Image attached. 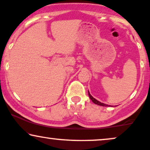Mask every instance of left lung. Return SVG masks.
<instances>
[{
	"mask_svg": "<svg viewBox=\"0 0 150 150\" xmlns=\"http://www.w3.org/2000/svg\"><path fill=\"white\" fill-rule=\"evenodd\" d=\"M88 95H89L90 99H91L92 102H93L94 103H95V104H97V105H99V106H108V105L106 104V103H101V102H100V101H99L98 100H97L96 99H95V98H94L91 95H90L89 91H88Z\"/></svg>",
	"mask_w": 150,
	"mask_h": 150,
	"instance_id": "obj_1",
	"label": "left lung"
}]
</instances>
